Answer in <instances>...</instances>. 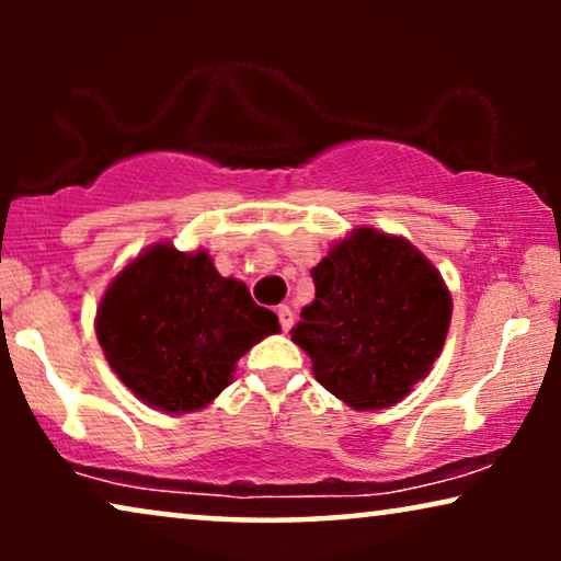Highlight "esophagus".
<instances>
[{
	"label": "esophagus",
	"mask_w": 561,
	"mask_h": 561,
	"mask_svg": "<svg viewBox=\"0 0 561 561\" xmlns=\"http://www.w3.org/2000/svg\"><path fill=\"white\" fill-rule=\"evenodd\" d=\"M278 321H280V329L283 332H288L290 327H294V309H290V306H278Z\"/></svg>",
	"instance_id": "obj_1"
}]
</instances>
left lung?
Listing matches in <instances>:
<instances>
[{
  "mask_svg": "<svg viewBox=\"0 0 561 561\" xmlns=\"http://www.w3.org/2000/svg\"><path fill=\"white\" fill-rule=\"evenodd\" d=\"M311 278L317 298L290 334L313 378L357 411L409 396L447 340L451 296L436 267L401 237L359 227Z\"/></svg>",
  "mask_w": 561,
  "mask_h": 561,
  "instance_id": "obj_1",
  "label": "left lung"
}]
</instances>
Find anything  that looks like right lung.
Segmentation results:
<instances>
[{
    "label": "right lung",
    "mask_w": 561,
    "mask_h": 561,
    "mask_svg": "<svg viewBox=\"0 0 561 561\" xmlns=\"http://www.w3.org/2000/svg\"><path fill=\"white\" fill-rule=\"evenodd\" d=\"M278 317L244 283L221 278L204 250L152 244L99 304L96 336L106 363L133 393L168 413L198 411L232 380L234 363Z\"/></svg>",
    "instance_id": "obj_1"
}]
</instances>
